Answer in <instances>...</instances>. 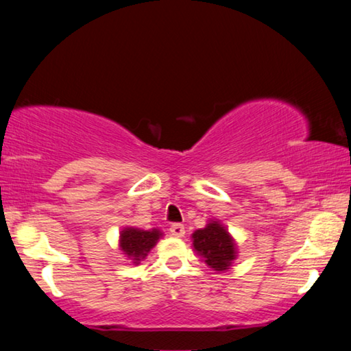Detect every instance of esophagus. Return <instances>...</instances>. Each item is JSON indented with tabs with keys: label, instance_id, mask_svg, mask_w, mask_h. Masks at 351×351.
Listing matches in <instances>:
<instances>
[{
	"label": "esophagus",
	"instance_id": "esophagus-1",
	"mask_svg": "<svg viewBox=\"0 0 351 351\" xmlns=\"http://www.w3.org/2000/svg\"><path fill=\"white\" fill-rule=\"evenodd\" d=\"M170 234L176 237V239H182L184 234H186V228H184L182 224L176 223V224H171L170 226Z\"/></svg>",
	"mask_w": 351,
	"mask_h": 351
}]
</instances>
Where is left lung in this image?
Here are the masks:
<instances>
[{"mask_svg":"<svg viewBox=\"0 0 351 351\" xmlns=\"http://www.w3.org/2000/svg\"><path fill=\"white\" fill-rule=\"evenodd\" d=\"M192 247L201 260L217 272H224L232 268L239 257L237 241L228 228L217 218L207 221L203 229L192 234Z\"/></svg>","mask_w":351,"mask_h":351,"instance_id":"8db88e82","label":"left lung"}]
</instances>
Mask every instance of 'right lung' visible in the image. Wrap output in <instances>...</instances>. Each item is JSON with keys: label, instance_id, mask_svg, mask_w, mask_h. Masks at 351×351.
<instances>
[{"label": "right lung", "instance_id": "1", "mask_svg": "<svg viewBox=\"0 0 351 351\" xmlns=\"http://www.w3.org/2000/svg\"><path fill=\"white\" fill-rule=\"evenodd\" d=\"M162 237V230L156 228L144 230L134 226H125L119 232V249L133 265H139Z\"/></svg>", "mask_w": 351, "mask_h": 351}]
</instances>
